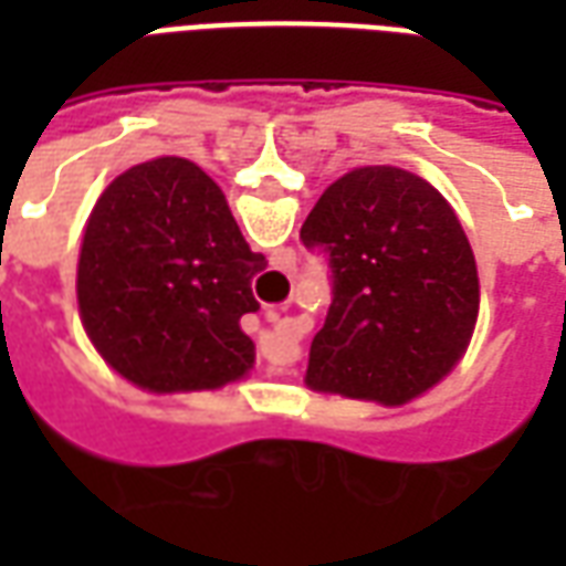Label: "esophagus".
Returning a JSON list of instances; mask_svg holds the SVG:
<instances>
[{
    "mask_svg": "<svg viewBox=\"0 0 566 566\" xmlns=\"http://www.w3.org/2000/svg\"><path fill=\"white\" fill-rule=\"evenodd\" d=\"M275 327L282 333H291V321H275Z\"/></svg>",
    "mask_w": 566,
    "mask_h": 566,
    "instance_id": "1",
    "label": "esophagus"
}]
</instances>
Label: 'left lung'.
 I'll list each match as a JSON object with an SVG mask.
<instances>
[{
  "label": "left lung",
  "mask_w": 566,
  "mask_h": 566,
  "mask_svg": "<svg viewBox=\"0 0 566 566\" xmlns=\"http://www.w3.org/2000/svg\"><path fill=\"white\" fill-rule=\"evenodd\" d=\"M300 242L327 260L333 291L308 388L394 406L461 360L479 308L475 258L424 178L397 166L343 175L308 211Z\"/></svg>",
  "instance_id": "obj_1"
}]
</instances>
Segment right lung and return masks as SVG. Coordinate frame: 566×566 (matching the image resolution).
<instances>
[{
    "mask_svg": "<svg viewBox=\"0 0 566 566\" xmlns=\"http://www.w3.org/2000/svg\"><path fill=\"white\" fill-rule=\"evenodd\" d=\"M251 251L221 187L181 157L117 175L93 206L78 260V308L93 345L148 391H202L245 376L258 312Z\"/></svg>",
    "mask_w": 566,
    "mask_h": 566,
    "instance_id": "right-lung-1",
    "label": "right lung"
}]
</instances>
